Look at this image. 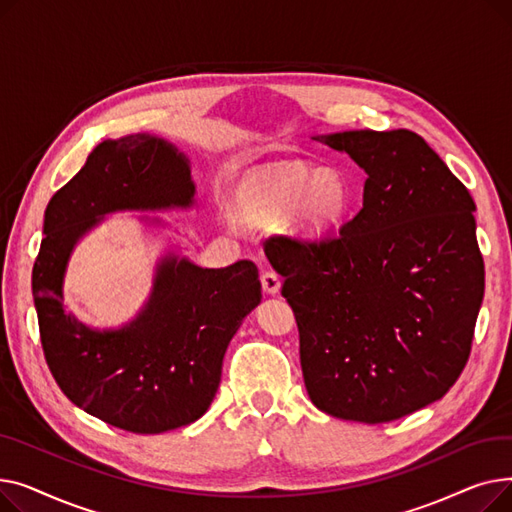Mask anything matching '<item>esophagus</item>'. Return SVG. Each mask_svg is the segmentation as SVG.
I'll use <instances>...</instances> for the list:
<instances>
[{"mask_svg":"<svg viewBox=\"0 0 512 512\" xmlns=\"http://www.w3.org/2000/svg\"><path fill=\"white\" fill-rule=\"evenodd\" d=\"M261 286H263V290L267 294H278V290H280V276L276 272H272V270H265L261 274Z\"/></svg>","mask_w":512,"mask_h":512,"instance_id":"1","label":"esophagus"}]
</instances>
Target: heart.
I'll use <instances>...</instances> for the list:
<instances>
[{"mask_svg":"<svg viewBox=\"0 0 512 512\" xmlns=\"http://www.w3.org/2000/svg\"><path fill=\"white\" fill-rule=\"evenodd\" d=\"M353 209L348 180L334 168L299 164L251 174L236 191V215L255 226H284L305 242L332 238Z\"/></svg>","mask_w":512,"mask_h":512,"instance_id":"1","label":"heart"}]
</instances>
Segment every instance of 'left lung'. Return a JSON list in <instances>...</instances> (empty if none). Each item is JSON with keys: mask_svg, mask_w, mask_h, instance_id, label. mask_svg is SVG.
Returning <instances> with one entry per match:
<instances>
[{"mask_svg": "<svg viewBox=\"0 0 512 512\" xmlns=\"http://www.w3.org/2000/svg\"><path fill=\"white\" fill-rule=\"evenodd\" d=\"M313 139L367 174L363 207L336 238H270L265 255L297 317L313 405L394 421L440 400L469 359L486 284L475 203L411 130Z\"/></svg>", "mask_w": 512, "mask_h": 512, "instance_id": "obj_1", "label": "left lung"}]
</instances>
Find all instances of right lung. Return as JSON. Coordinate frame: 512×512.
Returning <instances> with one entry per match:
<instances>
[{"mask_svg": "<svg viewBox=\"0 0 512 512\" xmlns=\"http://www.w3.org/2000/svg\"><path fill=\"white\" fill-rule=\"evenodd\" d=\"M195 193L188 155L159 134L137 132L99 143L43 215L33 301L45 361L78 409L126 432L161 434L205 415L226 348L261 303L259 270L253 261L201 267L180 253L170 222L137 215L164 238L149 297L124 324L97 328L66 309L68 263L107 215L191 211Z\"/></svg>", "mask_w": 512, "mask_h": 512, "instance_id": "obj_1", "label": "right lung"}]
</instances>
